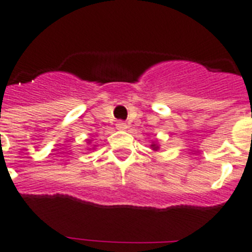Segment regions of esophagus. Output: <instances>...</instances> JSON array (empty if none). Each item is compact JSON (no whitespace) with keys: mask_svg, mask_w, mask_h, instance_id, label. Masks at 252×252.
<instances>
[{"mask_svg":"<svg viewBox=\"0 0 252 252\" xmlns=\"http://www.w3.org/2000/svg\"><path fill=\"white\" fill-rule=\"evenodd\" d=\"M117 126L119 129H126V122H123V120H119V122H117Z\"/></svg>","mask_w":252,"mask_h":252,"instance_id":"34e87169","label":"esophagus"}]
</instances>
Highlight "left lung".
I'll return each mask as SVG.
<instances>
[{
    "label": "left lung",
    "instance_id": "1",
    "mask_svg": "<svg viewBox=\"0 0 252 252\" xmlns=\"http://www.w3.org/2000/svg\"><path fill=\"white\" fill-rule=\"evenodd\" d=\"M156 148H157V147H155V150H156Z\"/></svg>",
    "mask_w": 252,
    "mask_h": 252
}]
</instances>
